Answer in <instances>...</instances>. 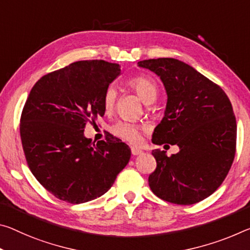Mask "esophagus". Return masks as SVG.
I'll return each instance as SVG.
<instances>
[{
	"label": "esophagus",
	"mask_w": 250,
	"mask_h": 250,
	"mask_svg": "<svg viewBox=\"0 0 250 250\" xmlns=\"http://www.w3.org/2000/svg\"><path fill=\"white\" fill-rule=\"evenodd\" d=\"M131 153L133 154V156H139V154L142 153V150L137 149V148H132L131 149Z\"/></svg>",
	"instance_id": "1"
}]
</instances>
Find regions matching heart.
<instances>
[{"label": "heart", "mask_w": 250, "mask_h": 250, "mask_svg": "<svg viewBox=\"0 0 250 250\" xmlns=\"http://www.w3.org/2000/svg\"><path fill=\"white\" fill-rule=\"evenodd\" d=\"M128 85L136 92L142 101L146 104L154 102L157 99L158 88L156 82L151 78L145 77V75H138L129 80ZM118 100V91L113 85H109L105 89L102 98V105L105 112H111L114 109ZM111 131L119 138L124 139L131 144H137L140 140L141 128L139 125L130 124L125 121H119L112 125Z\"/></svg>", "instance_id": "1"}]
</instances>
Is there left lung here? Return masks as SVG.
Listing matches in <instances>:
<instances>
[{"label":"left lung","instance_id":"obj_1","mask_svg":"<svg viewBox=\"0 0 250 250\" xmlns=\"http://www.w3.org/2000/svg\"><path fill=\"white\" fill-rule=\"evenodd\" d=\"M160 78L167 92L165 116L152 134L154 145H177L168 157L156 149L150 189L160 199L192 205L216 191L236 152L237 125L227 94L187 63L172 58L138 62Z\"/></svg>","mask_w":250,"mask_h":250}]
</instances>
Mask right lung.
<instances>
[{"instance_id":"1","label":"right lung","mask_w":250,"mask_h":250,"mask_svg":"<svg viewBox=\"0 0 250 250\" xmlns=\"http://www.w3.org/2000/svg\"><path fill=\"white\" fill-rule=\"evenodd\" d=\"M121 72L117 63L78 61L35 83L22 111L20 134L37 180L70 204L93 200L112 187L131 157L120 139L97 144L84 137L86 124L104 114L102 98Z\"/></svg>"}]
</instances>
